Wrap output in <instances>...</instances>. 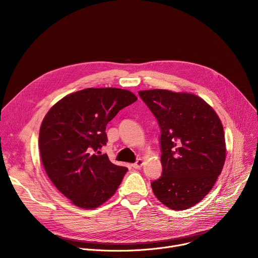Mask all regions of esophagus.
I'll return each instance as SVG.
<instances>
[{
	"label": "esophagus",
	"instance_id": "34e87169",
	"mask_svg": "<svg viewBox=\"0 0 258 258\" xmlns=\"http://www.w3.org/2000/svg\"><path fill=\"white\" fill-rule=\"evenodd\" d=\"M143 164H144V160L142 158H139L135 163H133V167L138 169V168H141Z\"/></svg>",
	"mask_w": 258,
	"mask_h": 258
}]
</instances>
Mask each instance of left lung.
<instances>
[{"label": "left lung", "mask_w": 258, "mask_h": 258, "mask_svg": "<svg viewBox=\"0 0 258 258\" xmlns=\"http://www.w3.org/2000/svg\"><path fill=\"white\" fill-rule=\"evenodd\" d=\"M160 127L162 174L151 182L157 199L173 210L200 202L212 189L226 159L222 122L193 94L140 91Z\"/></svg>", "instance_id": "obj_1"}]
</instances>
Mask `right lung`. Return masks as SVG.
Masks as SVG:
<instances>
[{"label":"right lung","mask_w":258,"mask_h":258,"mask_svg":"<svg viewBox=\"0 0 258 258\" xmlns=\"http://www.w3.org/2000/svg\"><path fill=\"white\" fill-rule=\"evenodd\" d=\"M138 99L116 88H89L57 102L45 116L39 148L54 186L71 202L92 209L115 191L127 171L100 155L106 145V125Z\"/></svg>","instance_id":"obj_1"}]
</instances>
